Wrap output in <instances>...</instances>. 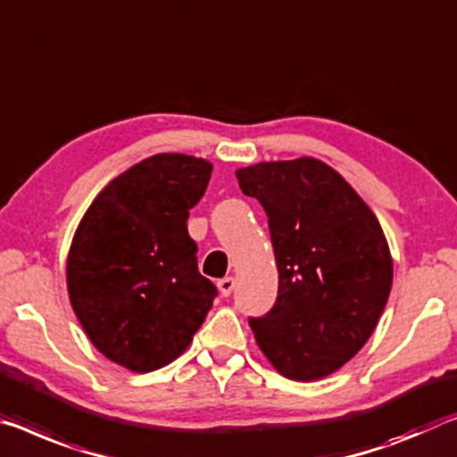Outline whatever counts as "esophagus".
<instances>
[{
  "instance_id": "1",
  "label": "esophagus",
  "mask_w": 457,
  "mask_h": 457,
  "mask_svg": "<svg viewBox=\"0 0 457 457\" xmlns=\"http://www.w3.org/2000/svg\"><path fill=\"white\" fill-rule=\"evenodd\" d=\"M217 287H220V293L223 296H229L231 291L236 288V280H234V277H226V278H221L220 282H217Z\"/></svg>"
}]
</instances>
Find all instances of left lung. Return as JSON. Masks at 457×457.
<instances>
[{
	"label": "left lung",
	"instance_id": "obj_1",
	"mask_svg": "<svg viewBox=\"0 0 457 457\" xmlns=\"http://www.w3.org/2000/svg\"><path fill=\"white\" fill-rule=\"evenodd\" d=\"M236 177L264 207L278 268L277 301L250 328L287 378H323L356 356L385 311L386 237L360 195L315 158L260 162Z\"/></svg>",
	"mask_w": 457,
	"mask_h": 457
}]
</instances>
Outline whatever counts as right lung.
I'll return each instance as SVG.
<instances>
[{
  "mask_svg": "<svg viewBox=\"0 0 457 457\" xmlns=\"http://www.w3.org/2000/svg\"><path fill=\"white\" fill-rule=\"evenodd\" d=\"M213 166L156 154L113 179L87 209L67 262L71 305L115 364L152 372L191 344L217 296L187 231Z\"/></svg>",
  "mask_w": 457,
  "mask_h": 457,
  "instance_id": "obj_1",
  "label": "right lung"
}]
</instances>
